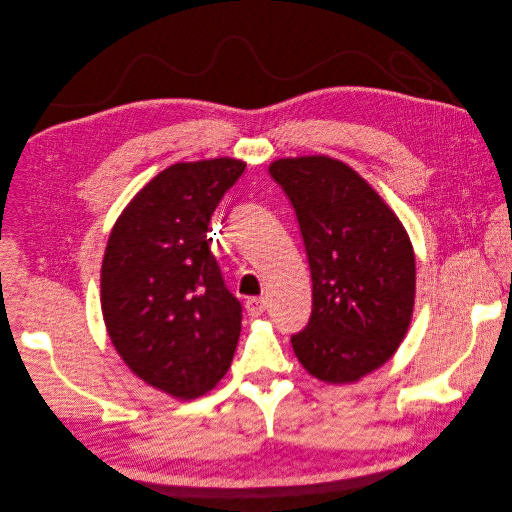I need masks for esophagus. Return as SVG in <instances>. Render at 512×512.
Wrapping results in <instances>:
<instances>
[{
	"mask_svg": "<svg viewBox=\"0 0 512 512\" xmlns=\"http://www.w3.org/2000/svg\"><path fill=\"white\" fill-rule=\"evenodd\" d=\"M246 310H248L252 319H256V316H260L266 310V300L264 298H250L246 302Z\"/></svg>",
	"mask_w": 512,
	"mask_h": 512,
	"instance_id": "esophagus-1",
	"label": "esophagus"
}]
</instances>
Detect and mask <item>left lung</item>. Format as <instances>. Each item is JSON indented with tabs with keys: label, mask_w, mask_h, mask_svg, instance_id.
<instances>
[{
	"label": "left lung",
	"mask_w": 512,
	"mask_h": 512,
	"mask_svg": "<svg viewBox=\"0 0 512 512\" xmlns=\"http://www.w3.org/2000/svg\"><path fill=\"white\" fill-rule=\"evenodd\" d=\"M269 173L296 210L312 277L310 321L291 346L312 377L354 383L383 367L410 327L417 289L410 237L342 160L279 158Z\"/></svg>",
	"instance_id": "1"
}]
</instances>
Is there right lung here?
<instances>
[{"label":"right lung","instance_id":"right-lung-1","mask_svg":"<svg viewBox=\"0 0 512 512\" xmlns=\"http://www.w3.org/2000/svg\"><path fill=\"white\" fill-rule=\"evenodd\" d=\"M246 162H177L120 212L102 262V314L127 367L160 392L191 400L225 377L241 304L210 252L208 223Z\"/></svg>","mask_w":512,"mask_h":512}]
</instances>
